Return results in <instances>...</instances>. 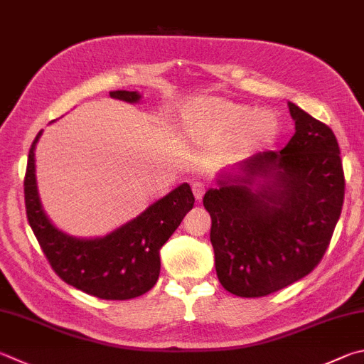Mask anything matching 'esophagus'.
I'll return each instance as SVG.
<instances>
[{
  "label": "esophagus",
  "instance_id": "obj_1",
  "mask_svg": "<svg viewBox=\"0 0 364 364\" xmlns=\"http://www.w3.org/2000/svg\"><path fill=\"white\" fill-rule=\"evenodd\" d=\"M193 193H194V197L197 202L202 200V197L205 194V186L200 183V181H194L193 183Z\"/></svg>",
  "mask_w": 364,
  "mask_h": 364
}]
</instances>
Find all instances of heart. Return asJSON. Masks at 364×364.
I'll return each mask as SVG.
<instances>
[{
	"instance_id": "obj_1",
	"label": "heart",
	"mask_w": 364,
	"mask_h": 364,
	"mask_svg": "<svg viewBox=\"0 0 364 364\" xmlns=\"http://www.w3.org/2000/svg\"><path fill=\"white\" fill-rule=\"evenodd\" d=\"M200 124L216 134H228L242 129V136L250 146L264 148L272 144L280 135V122L274 113L255 111L245 105L207 98L196 107Z\"/></svg>"
}]
</instances>
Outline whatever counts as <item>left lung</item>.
<instances>
[{"instance_id":"obj_1","label":"left lung","mask_w":364,"mask_h":364,"mask_svg":"<svg viewBox=\"0 0 364 364\" xmlns=\"http://www.w3.org/2000/svg\"><path fill=\"white\" fill-rule=\"evenodd\" d=\"M296 132L280 153L264 151L208 189L210 240L224 289L261 297L318 266L341 216L346 180L333 130L288 103Z\"/></svg>"}]
</instances>
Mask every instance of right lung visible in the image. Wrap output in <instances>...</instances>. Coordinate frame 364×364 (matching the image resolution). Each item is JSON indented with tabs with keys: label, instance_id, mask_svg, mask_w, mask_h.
Wrapping results in <instances>:
<instances>
[{
	"label": "right lung",
	"instance_id": "add662e5",
	"mask_svg": "<svg viewBox=\"0 0 364 364\" xmlns=\"http://www.w3.org/2000/svg\"><path fill=\"white\" fill-rule=\"evenodd\" d=\"M109 95L136 103L138 92L113 90ZM31 143L23 180L26 218L50 267L60 279L90 296L125 301L148 293L161 272L159 250L194 207V196L183 183L124 226L98 239H76L58 230L41 207L35 176V146Z\"/></svg>",
	"mask_w": 364,
	"mask_h": 364
}]
</instances>
